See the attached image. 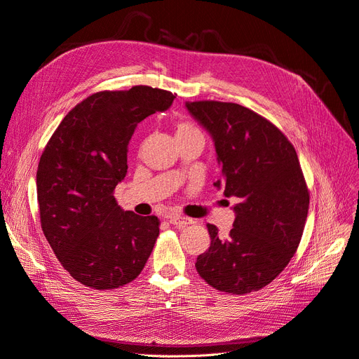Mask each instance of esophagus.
Wrapping results in <instances>:
<instances>
[{
	"mask_svg": "<svg viewBox=\"0 0 359 359\" xmlns=\"http://www.w3.org/2000/svg\"><path fill=\"white\" fill-rule=\"evenodd\" d=\"M168 221H170V224H172L175 226H179V228H183V226H188V225L194 224L192 219L184 217V216H179V215H171L168 217Z\"/></svg>",
	"mask_w": 359,
	"mask_h": 359,
	"instance_id": "obj_1",
	"label": "esophagus"
}]
</instances>
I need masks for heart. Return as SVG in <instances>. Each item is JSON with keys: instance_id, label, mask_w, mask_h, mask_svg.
Returning <instances> with one entry per match:
<instances>
[{"instance_id": "1", "label": "heart", "mask_w": 359, "mask_h": 359, "mask_svg": "<svg viewBox=\"0 0 359 359\" xmlns=\"http://www.w3.org/2000/svg\"><path fill=\"white\" fill-rule=\"evenodd\" d=\"M194 131H198V130L194 128L192 125H188V123H180L177 126V134H188V133H194Z\"/></svg>"}]
</instances>
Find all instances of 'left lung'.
<instances>
[{"mask_svg":"<svg viewBox=\"0 0 359 359\" xmlns=\"http://www.w3.org/2000/svg\"><path fill=\"white\" fill-rule=\"evenodd\" d=\"M191 116L215 143L225 196H237L228 237L209 224L210 248L195 267L217 291H259L294 257L309 212V189L294 146L258 113L234 102L187 101Z\"/></svg>","mask_w":359,"mask_h":359,"instance_id":"obj_1","label":"left lung"}]
</instances>
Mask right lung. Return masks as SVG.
Wrapping results in <instances>:
<instances>
[{
    "label": "right lung",
    "mask_w": 359,
    "mask_h": 359,
    "mask_svg": "<svg viewBox=\"0 0 359 359\" xmlns=\"http://www.w3.org/2000/svg\"><path fill=\"white\" fill-rule=\"evenodd\" d=\"M150 86L104 90L68 111L40 158L41 229L62 267L92 289H114L142 273L159 234L156 216L123 212L113 191L125 176L137 125L171 107Z\"/></svg>",
    "instance_id": "obj_1"
}]
</instances>
